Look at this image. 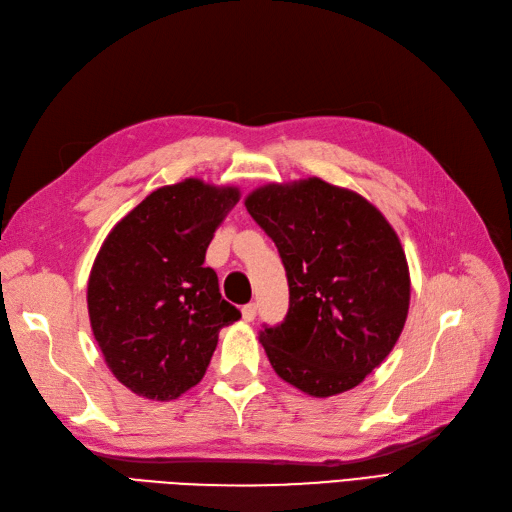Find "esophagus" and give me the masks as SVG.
I'll list each match as a JSON object with an SVG mask.
<instances>
[{"instance_id":"obj_1","label":"esophagus","mask_w":512,"mask_h":512,"mask_svg":"<svg viewBox=\"0 0 512 512\" xmlns=\"http://www.w3.org/2000/svg\"><path fill=\"white\" fill-rule=\"evenodd\" d=\"M241 316H243V320H245V322H252V320L256 318V303H247V305H243V309H241Z\"/></svg>"}]
</instances>
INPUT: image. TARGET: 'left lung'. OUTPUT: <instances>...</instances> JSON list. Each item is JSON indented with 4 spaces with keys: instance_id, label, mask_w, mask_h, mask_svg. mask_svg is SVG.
<instances>
[{
    "instance_id": "left-lung-1",
    "label": "left lung",
    "mask_w": 512,
    "mask_h": 512,
    "mask_svg": "<svg viewBox=\"0 0 512 512\" xmlns=\"http://www.w3.org/2000/svg\"><path fill=\"white\" fill-rule=\"evenodd\" d=\"M245 209L284 262L290 305L260 331L275 374L312 397L354 389L404 331L410 271L384 215L346 188L318 177L269 183Z\"/></svg>"
}]
</instances>
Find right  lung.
<instances>
[{"instance_id":"1","label":"right lung","mask_w":512,"mask_h":512,"mask_svg":"<svg viewBox=\"0 0 512 512\" xmlns=\"http://www.w3.org/2000/svg\"><path fill=\"white\" fill-rule=\"evenodd\" d=\"M237 200L230 185H164L104 239L87 284L89 322L108 369L132 393L168 401L192 389L220 329L241 318L205 267L213 232Z\"/></svg>"}]
</instances>
